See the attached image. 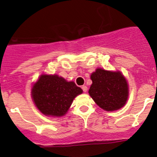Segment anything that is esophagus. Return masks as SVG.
<instances>
[{
  "label": "esophagus",
  "instance_id": "1",
  "mask_svg": "<svg viewBox=\"0 0 157 157\" xmlns=\"http://www.w3.org/2000/svg\"><path fill=\"white\" fill-rule=\"evenodd\" d=\"M82 90L84 91V92H86L87 91V90H88V88H87V86H82Z\"/></svg>",
  "mask_w": 157,
  "mask_h": 157
}]
</instances>
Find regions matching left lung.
Instances as JSON below:
<instances>
[{"label": "left lung", "mask_w": 157, "mask_h": 157, "mask_svg": "<svg viewBox=\"0 0 157 157\" xmlns=\"http://www.w3.org/2000/svg\"><path fill=\"white\" fill-rule=\"evenodd\" d=\"M89 94L98 106L107 112L122 109L127 102L129 85L121 71L97 68L90 75Z\"/></svg>", "instance_id": "obj_1"}]
</instances>
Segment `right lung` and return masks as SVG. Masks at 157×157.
Segmentation results:
<instances>
[{"label":"right lung","instance_id":"right-lung-1","mask_svg":"<svg viewBox=\"0 0 157 157\" xmlns=\"http://www.w3.org/2000/svg\"><path fill=\"white\" fill-rule=\"evenodd\" d=\"M82 90L57 75L42 74L31 86V98L37 109L46 116L61 117Z\"/></svg>","mask_w":157,"mask_h":157}]
</instances>
